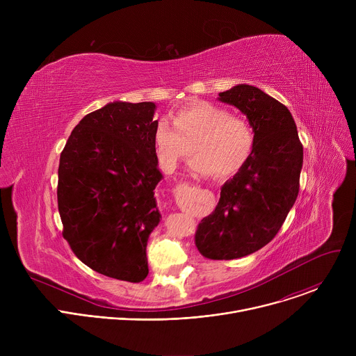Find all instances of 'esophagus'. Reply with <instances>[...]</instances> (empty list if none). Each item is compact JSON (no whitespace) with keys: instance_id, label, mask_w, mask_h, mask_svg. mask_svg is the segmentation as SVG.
I'll return each instance as SVG.
<instances>
[{"instance_id":"1","label":"esophagus","mask_w":356,"mask_h":356,"mask_svg":"<svg viewBox=\"0 0 356 356\" xmlns=\"http://www.w3.org/2000/svg\"><path fill=\"white\" fill-rule=\"evenodd\" d=\"M193 188H195V190H198V188H197V187H193Z\"/></svg>"}]
</instances>
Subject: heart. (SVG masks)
I'll return each instance as SVG.
<instances>
[{
	"instance_id": "b5f03b06",
	"label": "heart",
	"mask_w": 356,
	"mask_h": 356,
	"mask_svg": "<svg viewBox=\"0 0 356 356\" xmlns=\"http://www.w3.org/2000/svg\"><path fill=\"white\" fill-rule=\"evenodd\" d=\"M253 145L255 132L245 118L209 101L177 110L173 124L161 118L154 131L155 154L166 170H175L193 149L197 154L191 162L194 170L229 177L245 166Z\"/></svg>"
}]
</instances>
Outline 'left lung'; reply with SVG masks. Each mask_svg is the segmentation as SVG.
Masks as SVG:
<instances>
[{"label":"left lung","instance_id":"obj_1","mask_svg":"<svg viewBox=\"0 0 356 356\" xmlns=\"http://www.w3.org/2000/svg\"><path fill=\"white\" fill-rule=\"evenodd\" d=\"M218 99L245 114L255 132L250 158L195 232L202 257L229 261L259 250L282 228L298 194L302 145L287 107L261 88L238 84Z\"/></svg>","mask_w":356,"mask_h":356}]
</instances>
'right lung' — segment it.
<instances>
[{
    "label": "right lung",
    "instance_id": "right-lung-1",
    "mask_svg": "<svg viewBox=\"0 0 356 356\" xmlns=\"http://www.w3.org/2000/svg\"><path fill=\"white\" fill-rule=\"evenodd\" d=\"M155 103L114 101L87 114L60 154L63 238L92 270L131 283L147 273L146 245L161 222L163 179L154 147Z\"/></svg>",
    "mask_w": 356,
    "mask_h": 356
}]
</instances>
